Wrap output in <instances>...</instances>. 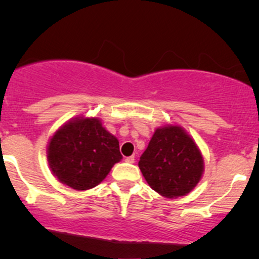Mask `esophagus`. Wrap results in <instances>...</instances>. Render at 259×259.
<instances>
[{
    "label": "esophagus",
    "mask_w": 259,
    "mask_h": 259,
    "mask_svg": "<svg viewBox=\"0 0 259 259\" xmlns=\"http://www.w3.org/2000/svg\"><path fill=\"white\" fill-rule=\"evenodd\" d=\"M125 162H127V163H135V157H134V156L126 157V158H125Z\"/></svg>",
    "instance_id": "esophagus-1"
}]
</instances>
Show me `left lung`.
I'll return each instance as SVG.
<instances>
[{
  "instance_id": "left-lung-1",
  "label": "left lung",
  "mask_w": 259,
  "mask_h": 259,
  "mask_svg": "<svg viewBox=\"0 0 259 259\" xmlns=\"http://www.w3.org/2000/svg\"><path fill=\"white\" fill-rule=\"evenodd\" d=\"M139 168L154 191L167 198L191 192L202 179L204 159L195 140L178 124L154 130Z\"/></svg>"
}]
</instances>
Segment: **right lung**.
Listing matches in <instances>:
<instances>
[{
  "label": "right lung",
  "mask_w": 259,
  "mask_h": 259,
  "mask_svg": "<svg viewBox=\"0 0 259 259\" xmlns=\"http://www.w3.org/2000/svg\"><path fill=\"white\" fill-rule=\"evenodd\" d=\"M47 162L52 174L78 191L97 186L123 156L119 141L103 126L99 117H78L65 121L47 145Z\"/></svg>",
  "instance_id": "obj_1"
}]
</instances>
